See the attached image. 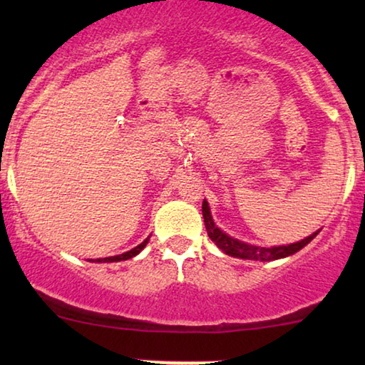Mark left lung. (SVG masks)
Returning a JSON list of instances; mask_svg holds the SVG:
<instances>
[{
	"label": "left lung",
	"mask_w": 365,
	"mask_h": 365,
	"mask_svg": "<svg viewBox=\"0 0 365 365\" xmlns=\"http://www.w3.org/2000/svg\"><path fill=\"white\" fill-rule=\"evenodd\" d=\"M202 217H204V224H206L207 236L211 237L212 242H216V246L221 249L222 252H226L227 256H232V257L249 259V261H274V259L291 256V254L301 251L304 246H307V244L311 242L319 232V231L314 232L312 236L302 239V241L299 242L289 244V246L257 247V246H251V244L237 241V239H232L231 236H227L226 232H222L221 229L214 224L206 201H202Z\"/></svg>",
	"instance_id": "8db88e82"
}]
</instances>
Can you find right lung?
<instances>
[{
    "label": "right lung",
    "mask_w": 365,
    "mask_h": 365,
    "mask_svg": "<svg viewBox=\"0 0 365 365\" xmlns=\"http://www.w3.org/2000/svg\"><path fill=\"white\" fill-rule=\"evenodd\" d=\"M149 239H146V241L139 244V246H136L134 249H131V251L124 252V254H119V256H113V257H104V259H96L98 262H118V261H126V259H131L136 256V254H139L144 249V246H146Z\"/></svg>",
    "instance_id": "obj_1"
}]
</instances>
